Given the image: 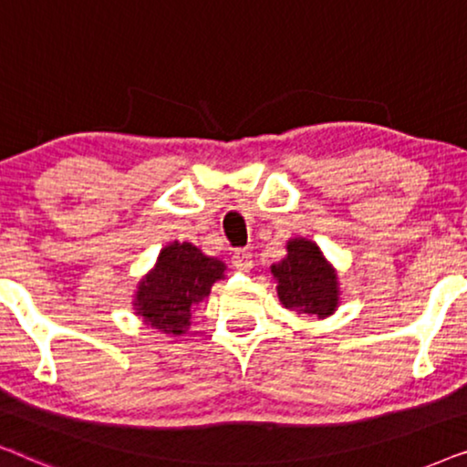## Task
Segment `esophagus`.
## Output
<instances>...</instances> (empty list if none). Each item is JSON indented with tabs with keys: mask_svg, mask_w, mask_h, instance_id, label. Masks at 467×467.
<instances>
[{
	"mask_svg": "<svg viewBox=\"0 0 467 467\" xmlns=\"http://www.w3.org/2000/svg\"><path fill=\"white\" fill-rule=\"evenodd\" d=\"M232 264L242 272H248L253 267V253L246 248H235L232 254Z\"/></svg>",
	"mask_w": 467,
	"mask_h": 467,
	"instance_id": "34e87169",
	"label": "esophagus"
}]
</instances>
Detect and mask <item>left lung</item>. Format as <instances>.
I'll use <instances>...</instances> for the list:
<instances>
[{
  "instance_id": "8db88e82",
  "label": "left lung",
  "mask_w": 467,
  "mask_h": 467,
  "mask_svg": "<svg viewBox=\"0 0 467 467\" xmlns=\"http://www.w3.org/2000/svg\"><path fill=\"white\" fill-rule=\"evenodd\" d=\"M276 291L285 308L297 315L329 317L337 308V276L321 248L306 238L289 240L286 257L272 265Z\"/></svg>"
}]
</instances>
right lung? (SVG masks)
I'll use <instances>...</instances> for the list:
<instances>
[{
  "instance_id": "right-lung-1",
  "label": "right lung",
  "mask_w": 467,
  "mask_h": 467,
  "mask_svg": "<svg viewBox=\"0 0 467 467\" xmlns=\"http://www.w3.org/2000/svg\"><path fill=\"white\" fill-rule=\"evenodd\" d=\"M225 264L203 254L191 242H171L159 253L157 264L140 280L133 308L146 325L163 334L182 336L191 312L216 280L225 276Z\"/></svg>"
}]
</instances>
